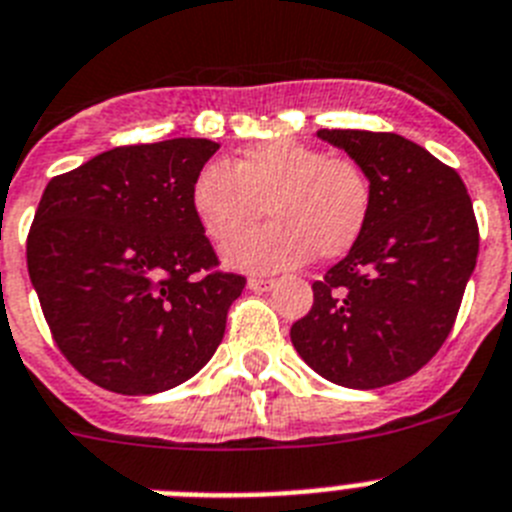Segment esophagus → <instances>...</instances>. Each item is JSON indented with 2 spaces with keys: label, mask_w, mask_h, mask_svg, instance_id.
<instances>
[{
  "label": "esophagus",
  "mask_w": 512,
  "mask_h": 512,
  "mask_svg": "<svg viewBox=\"0 0 512 512\" xmlns=\"http://www.w3.org/2000/svg\"><path fill=\"white\" fill-rule=\"evenodd\" d=\"M273 286H276V281H273V278H257V276H252L247 281V289L249 291H257V294H263V291H270V289H273Z\"/></svg>",
  "instance_id": "obj_1"
}]
</instances>
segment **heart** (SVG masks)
Wrapping results in <instances>:
<instances>
[{
    "label": "heart",
    "mask_w": 512,
    "mask_h": 512,
    "mask_svg": "<svg viewBox=\"0 0 512 512\" xmlns=\"http://www.w3.org/2000/svg\"><path fill=\"white\" fill-rule=\"evenodd\" d=\"M192 208L213 242H229L268 209L277 221L223 249L236 270L273 273L320 255H346L362 236L372 208L369 179L351 158L328 156L299 140L247 148L236 166L205 163L192 184Z\"/></svg>",
    "instance_id": "b5f03b06"
}]
</instances>
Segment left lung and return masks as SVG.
<instances>
[{
    "instance_id": "1",
    "label": "left lung",
    "mask_w": 512,
    "mask_h": 512,
    "mask_svg": "<svg viewBox=\"0 0 512 512\" xmlns=\"http://www.w3.org/2000/svg\"><path fill=\"white\" fill-rule=\"evenodd\" d=\"M362 166L367 226L349 255L312 283L294 322L296 354L325 380L375 390L437 354L476 268L479 229L466 184L422 145L393 132L317 130Z\"/></svg>"
}]
</instances>
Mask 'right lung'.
Returning <instances> with one entry per match:
<instances>
[{"label":"right lung","mask_w":512,"mask_h":512,"mask_svg":"<svg viewBox=\"0 0 512 512\" xmlns=\"http://www.w3.org/2000/svg\"><path fill=\"white\" fill-rule=\"evenodd\" d=\"M218 143L176 137L98 153L46 184L28 273L67 362L111 393L156 395L195 377L244 278L216 252L192 184Z\"/></svg>","instance_id":"right-lung-1"}]
</instances>
